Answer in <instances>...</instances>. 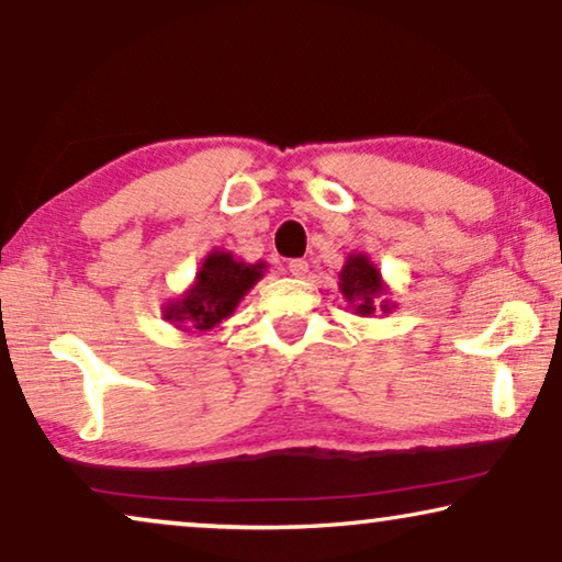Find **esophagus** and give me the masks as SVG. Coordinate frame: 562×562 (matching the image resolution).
Listing matches in <instances>:
<instances>
[{"label": "esophagus", "mask_w": 562, "mask_h": 562, "mask_svg": "<svg viewBox=\"0 0 562 562\" xmlns=\"http://www.w3.org/2000/svg\"><path fill=\"white\" fill-rule=\"evenodd\" d=\"M310 271V263H306L304 258H294V260H289V273L291 276H296V279H302V276Z\"/></svg>", "instance_id": "esophagus-1"}]
</instances>
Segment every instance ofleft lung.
<instances>
[{"instance_id":"left-lung-1","label":"left lung","mask_w":562,"mask_h":562,"mask_svg":"<svg viewBox=\"0 0 562 562\" xmlns=\"http://www.w3.org/2000/svg\"><path fill=\"white\" fill-rule=\"evenodd\" d=\"M340 289L342 296L350 304H356L358 314H373L375 312V296L381 294V276L375 271L371 260L366 256H350L348 263L340 271ZM381 312H389V302L379 304Z\"/></svg>"}]
</instances>
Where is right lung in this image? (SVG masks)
Masks as SVG:
<instances>
[{"label": "right lung", "mask_w": 562, "mask_h": 562, "mask_svg": "<svg viewBox=\"0 0 562 562\" xmlns=\"http://www.w3.org/2000/svg\"><path fill=\"white\" fill-rule=\"evenodd\" d=\"M263 276V266L235 260L229 252H212L196 273L194 289L181 302L168 306L166 319H176L194 329H210L235 312V306Z\"/></svg>", "instance_id": "right-lung-1"}]
</instances>
